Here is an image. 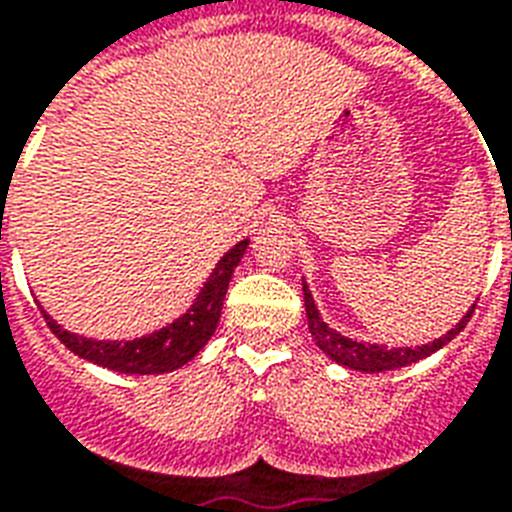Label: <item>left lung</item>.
Listing matches in <instances>:
<instances>
[{
	"label": "left lung",
	"instance_id": "8db88e82",
	"mask_svg": "<svg viewBox=\"0 0 512 512\" xmlns=\"http://www.w3.org/2000/svg\"><path fill=\"white\" fill-rule=\"evenodd\" d=\"M303 300H306L308 330H311V338L317 341L319 349L325 351L330 360L343 365V368L362 370V373H384V370L405 368V365H413V362H419L424 360V357H429V354H435V351L443 349L448 341H454L456 335L462 333L464 325L470 322V317H473L475 311V306H470V311H467L443 338H435L432 343L386 349V346H378V343L354 341V338H346V335L335 333L333 327H327L325 319L319 317V308L317 303H314V298H311V290H308L306 282H303Z\"/></svg>",
	"mask_w": 512,
	"mask_h": 512
}]
</instances>
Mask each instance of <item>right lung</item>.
Wrapping results in <instances>:
<instances>
[{
	"mask_svg": "<svg viewBox=\"0 0 512 512\" xmlns=\"http://www.w3.org/2000/svg\"><path fill=\"white\" fill-rule=\"evenodd\" d=\"M249 239L239 241L236 247H230L220 257V263L214 265L212 276L206 279L198 298L193 306L187 308L182 317L169 322L161 330H155L142 338H131V341H96V338H85V335L69 333L58 325L56 319L50 317L42 308V317L48 322L58 341L64 343L66 349L74 351L77 357L101 365V368L117 370V373H128V376H158V373H171V370L182 368L193 360L198 351L204 349L209 338L217 330L222 314V300L228 292L230 276L241 263V257L247 252Z\"/></svg>",
	"mask_w": 512,
	"mask_h": 512,
	"instance_id": "add662e5",
	"label": "right lung"
}]
</instances>
